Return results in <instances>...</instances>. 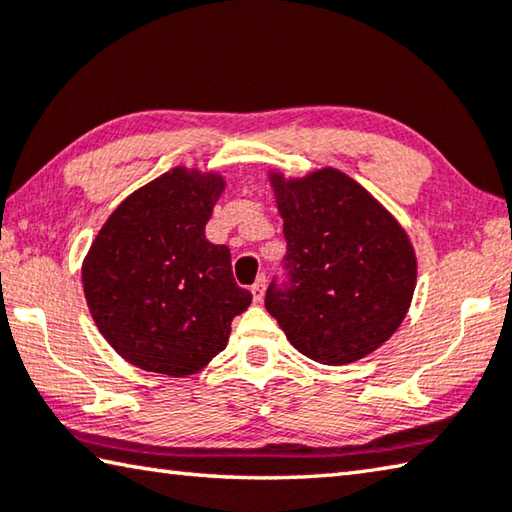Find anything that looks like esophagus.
I'll return each mask as SVG.
<instances>
[{
  "instance_id": "obj_1",
  "label": "esophagus",
  "mask_w": 512,
  "mask_h": 512,
  "mask_svg": "<svg viewBox=\"0 0 512 512\" xmlns=\"http://www.w3.org/2000/svg\"><path fill=\"white\" fill-rule=\"evenodd\" d=\"M250 293H253L255 302H262L264 300V293H266V277L264 275H259L257 282L250 286Z\"/></svg>"
}]
</instances>
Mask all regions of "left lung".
Instances as JSON below:
<instances>
[{
    "label": "left lung",
    "instance_id": "obj_1",
    "mask_svg": "<svg viewBox=\"0 0 512 512\" xmlns=\"http://www.w3.org/2000/svg\"><path fill=\"white\" fill-rule=\"evenodd\" d=\"M268 179L284 219L288 280L268 286L266 311L315 362L338 367L369 356L412 304L416 255L405 228L333 167Z\"/></svg>",
    "mask_w": 512,
    "mask_h": 512
}]
</instances>
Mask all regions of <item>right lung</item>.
<instances>
[{
	"label": "right lung",
	"mask_w": 512,
	"mask_h": 512,
	"mask_svg": "<svg viewBox=\"0 0 512 512\" xmlns=\"http://www.w3.org/2000/svg\"><path fill=\"white\" fill-rule=\"evenodd\" d=\"M224 176L174 167L111 212L82 262V288L102 336L154 374H197L224 351L253 295L232 277L228 246L206 224Z\"/></svg>",
	"instance_id": "right-lung-1"
}]
</instances>
